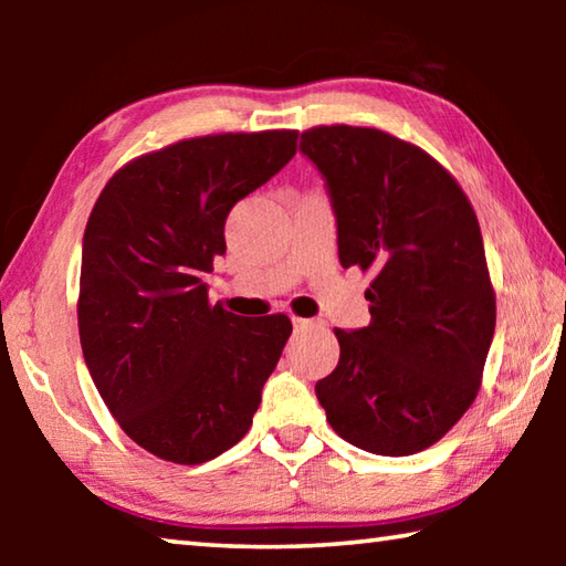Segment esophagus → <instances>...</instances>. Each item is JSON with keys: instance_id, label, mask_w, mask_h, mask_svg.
I'll list each match as a JSON object with an SVG mask.
<instances>
[{"instance_id": "1", "label": "esophagus", "mask_w": 566, "mask_h": 566, "mask_svg": "<svg viewBox=\"0 0 566 566\" xmlns=\"http://www.w3.org/2000/svg\"><path fill=\"white\" fill-rule=\"evenodd\" d=\"M292 324H294L296 332H310V329H319L322 327L319 319H302V317H294Z\"/></svg>"}]
</instances>
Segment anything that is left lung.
Returning a JSON list of instances; mask_svg holds the SVG:
<instances>
[{"mask_svg": "<svg viewBox=\"0 0 566 566\" xmlns=\"http://www.w3.org/2000/svg\"><path fill=\"white\" fill-rule=\"evenodd\" d=\"M300 149L327 181L342 266L375 274L369 327L334 329L339 364L314 391L349 444L417 454L472 407L494 337L476 214L437 159L387 132L314 127Z\"/></svg>", "mask_w": 566, "mask_h": 566, "instance_id": "1", "label": "left lung"}]
</instances>
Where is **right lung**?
Returning a JSON list of instances; mask_svg holds the SVG:
<instances>
[{
    "label": "right lung",
    "instance_id": "right-lung-1",
    "mask_svg": "<svg viewBox=\"0 0 566 566\" xmlns=\"http://www.w3.org/2000/svg\"><path fill=\"white\" fill-rule=\"evenodd\" d=\"M294 129L207 134L114 175L82 242L80 342L124 434L159 459L202 464L242 439L292 334L286 314L209 304L229 209L296 151Z\"/></svg>",
    "mask_w": 566,
    "mask_h": 566
}]
</instances>
